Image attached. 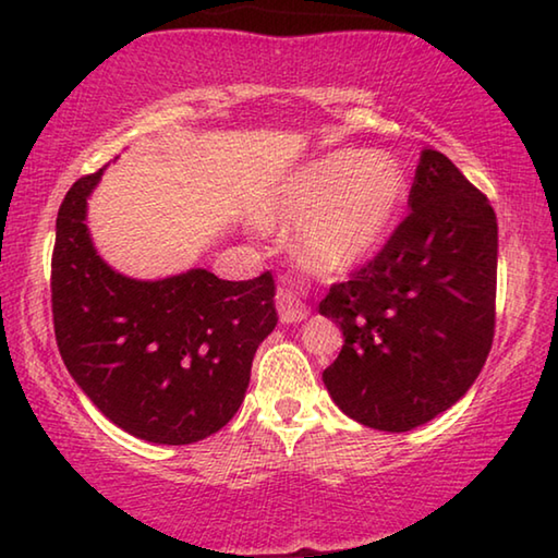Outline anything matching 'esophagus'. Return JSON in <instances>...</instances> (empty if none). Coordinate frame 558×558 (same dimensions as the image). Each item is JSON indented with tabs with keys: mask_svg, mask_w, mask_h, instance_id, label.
I'll use <instances>...</instances> for the list:
<instances>
[{
	"mask_svg": "<svg viewBox=\"0 0 558 558\" xmlns=\"http://www.w3.org/2000/svg\"><path fill=\"white\" fill-rule=\"evenodd\" d=\"M276 307L282 325H298L310 315L300 280H295L292 276L280 280L278 292H276Z\"/></svg>",
	"mask_w": 558,
	"mask_h": 558,
	"instance_id": "1",
	"label": "esophagus"
}]
</instances>
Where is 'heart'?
I'll return each instance as SVG.
<instances>
[{"mask_svg": "<svg viewBox=\"0 0 558 558\" xmlns=\"http://www.w3.org/2000/svg\"><path fill=\"white\" fill-rule=\"evenodd\" d=\"M403 192V174L391 159L339 149L295 179L278 206V221L300 226L295 251L302 266L335 276L379 248Z\"/></svg>", "mask_w": 558, "mask_h": 558, "instance_id": "1", "label": "heart"}]
</instances>
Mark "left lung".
<instances>
[{"instance_id":"8db88e82","label":"left lung","mask_w":558,"mask_h":558,"mask_svg":"<svg viewBox=\"0 0 558 558\" xmlns=\"http://www.w3.org/2000/svg\"><path fill=\"white\" fill-rule=\"evenodd\" d=\"M409 206L381 251L319 302L344 332L323 372L327 391L349 418L391 433L450 409L495 337L497 216L487 196L426 147Z\"/></svg>"}]
</instances>
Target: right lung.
Returning a JSON list of instances; mask_svg holds the SVG:
<instances>
[{"label":"right lung","mask_w":558,"mask_h":558,"mask_svg":"<svg viewBox=\"0 0 558 558\" xmlns=\"http://www.w3.org/2000/svg\"><path fill=\"white\" fill-rule=\"evenodd\" d=\"M81 177L56 219L53 332L65 369L130 436L165 446L204 440L233 418L258 344L276 327L272 276L221 280L209 270L145 282L100 260Z\"/></svg>","instance_id":"add662e5"}]
</instances>
